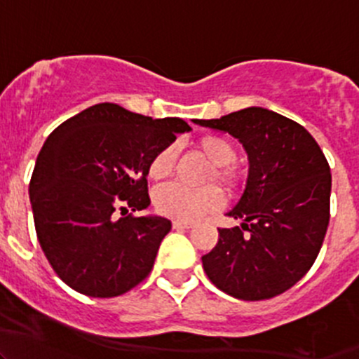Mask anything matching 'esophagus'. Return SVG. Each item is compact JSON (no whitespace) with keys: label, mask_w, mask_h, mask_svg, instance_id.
<instances>
[{"label":"esophagus","mask_w":359,"mask_h":359,"mask_svg":"<svg viewBox=\"0 0 359 359\" xmlns=\"http://www.w3.org/2000/svg\"><path fill=\"white\" fill-rule=\"evenodd\" d=\"M194 224L187 222V220H173V229H191Z\"/></svg>","instance_id":"esophagus-1"}]
</instances>
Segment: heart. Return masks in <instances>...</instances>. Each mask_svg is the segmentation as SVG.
<instances>
[{"mask_svg": "<svg viewBox=\"0 0 359 359\" xmlns=\"http://www.w3.org/2000/svg\"><path fill=\"white\" fill-rule=\"evenodd\" d=\"M198 147L210 161L215 165V177L220 182L233 184L236 172L229 166L236 153L233 144L220 135L201 137ZM175 151L173 147H165L158 151L149 163L151 179H165L172 173ZM154 205L163 215L180 220H194L208 212H215L224 205V194L219 187L210 186L203 189H189L180 184H165L154 193Z\"/></svg>", "mask_w": 359, "mask_h": 359, "instance_id": "1", "label": "heart"}]
</instances>
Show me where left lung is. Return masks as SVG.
<instances>
[{"instance_id": "1", "label": "left lung", "mask_w": 359, "mask_h": 359, "mask_svg": "<svg viewBox=\"0 0 359 359\" xmlns=\"http://www.w3.org/2000/svg\"><path fill=\"white\" fill-rule=\"evenodd\" d=\"M193 121L227 132L248 154L247 186L227 212L243 224L219 229L203 269L227 295L273 299L306 276L323 245L332 191L327 158L302 125L264 107Z\"/></svg>"}]
</instances>
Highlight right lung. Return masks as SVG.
<instances>
[{"instance_id":"1","label":"right lung","mask_w":359,"mask_h":359,"mask_svg":"<svg viewBox=\"0 0 359 359\" xmlns=\"http://www.w3.org/2000/svg\"><path fill=\"white\" fill-rule=\"evenodd\" d=\"M189 130L180 118L153 119L104 102L50 133L29 198L39 245L72 290L109 299L146 280L172 222L133 212L151 205V159Z\"/></svg>"}]
</instances>
